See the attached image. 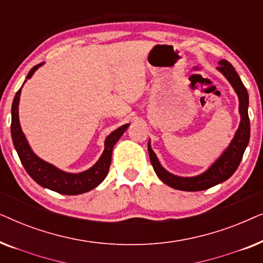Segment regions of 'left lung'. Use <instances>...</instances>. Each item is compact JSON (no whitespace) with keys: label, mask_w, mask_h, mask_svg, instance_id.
<instances>
[{"label":"left lung","mask_w":263,"mask_h":263,"mask_svg":"<svg viewBox=\"0 0 263 263\" xmlns=\"http://www.w3.org/2000/svg\"><path fill=\"white\" fill-rule=\"evenodd\" d=\"M220 66L218 67V70L224 74V77L228 79L232 87L238 96L239 99V114H240V123L237 129L235 138L232 139L228 148L224 151V153L214 161L213 165L204 171L203 174L195 177H179L167 172L161 166L159 160L151 148L148 142V153L151 164L156 171L158 177L161 182L167 184L171 188L184 190V192H200V190H206L208 188L219 184V183L226 181L235 174V171L238 167V165L242 160L244 151H246L250 138V121L249 115H248V106H249V96H248L247 88L244 87L239 75L237 74L232 64L226 60H221L219 62Z\"/></svg>","instance_id":"1"}]
</instances>
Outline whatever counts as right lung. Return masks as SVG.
<instances>
[{
    "label": "right lung",
    "mask_w": 263,
    "mask_h": 263,
    "mask_svg": "<svg viewBox=\"0 0 263 263\" xmlns=\"http://www.w3.org/2000/svg\"><path fill=\"white\" fill-rule=\"evenodd\" d=\"M39 63L28 71L26 79H30L35 70L42 66ZM27 81V80H25ZM21 88L16 92L12 104V139L14 147H15L17 156L20 158L21 164L24 165L27 174L38 183L39 185L48 188L53 192L63 194V195H79L89 190L95 189L106 177L111 164V156H112L114 146L120 140L122 134L127 130L129 124H124L117 128L105 140V148L99 160L93 165L91 168L80 174H69L64 172L53 165L42 160L32 152L23 130H21L19 122V100H20Z\"/></svg>",
    "instance_id": "obj_1"
}]
</instances>
